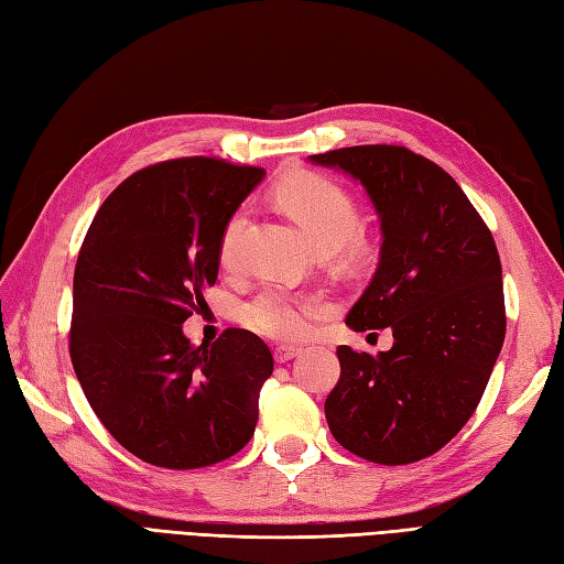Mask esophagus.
<instances>
[{"instance_id": "obj_1", "label": "esophagus", "mask_w": 564, "mask_h": 564, "mask_svg": "<svg viewBox=\"0 0 564 564\" xmlns=\"http://www.w3.org/2000/svg\"><path fill=\"white\" fill-rule=\"evenodd\" d=\"M297 355H300V348H295V345H279V348L273 350V357H276L279 365L291 362V359Z\"/></svg>"}]
</instances>
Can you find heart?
<instances>
[{
	"mask_svg": "<svg viewBox=\"0 0 564 564\" xmlns=\"http://www.w3.org/2000/svg\"><path fill=\"white\" fill-rule=\"evenodd\" d=\"M276 199L283 212L305 230L316 252H330L343 245L350 257L367 254V240L355 234L359 224L357 202L334 178L312 171L293 173L276 187ZM245 224L248 212L238 209L224 228L221 262L226 267L236 264ZM322 312L324 305L312 295L264 291L242 307V324L269 338L300 340L307 336L312 322Z\"/></svg>",
	"mask_w": 564,
	"mask_h": 564,
	"instance_id": "1",
	"label": "heart"
}]
</instances>
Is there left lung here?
<instances>
[{
	"label": "left lung",
	"mask_w": 564,
	"mask_h": 564,
	"mask_svg": "<svg viewBox=\"0 0 564 564\" xmlns=\"http://www.w3.org/2000/svg\"><path fill=\"white\" fill-rule=\"evenodd\" d=\"M362 183L381 221L379 267L345 324L391 328L393 348L340 345L326 398L334 438L377 465H410L457 436L505 340L496 240L451 173L398 144L312 154Z\"/></svg>",
	"instance_id": "obj_1"
}]
</instances>
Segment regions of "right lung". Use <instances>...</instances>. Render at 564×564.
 <instances>
[{
    "label": "right lung",
    "instance_id": "1",
    "mask_svg": "<svg viewBox=\"0 0 564 564\" xmlns=\"http://www.w3.org/2000/svg\"><path fill=\"white\" fill-rule=\"evenodd\" d=\"M264 169L171 159L128 176L99 207L74 273L70 362L99 422L128 453L197 469L252 438L273 371L245 328L199 348L183 322L216 283L221 236Z\"/></svg>",
    "mask_w": 564,
    "mask_h": 564
}]
</instances>
